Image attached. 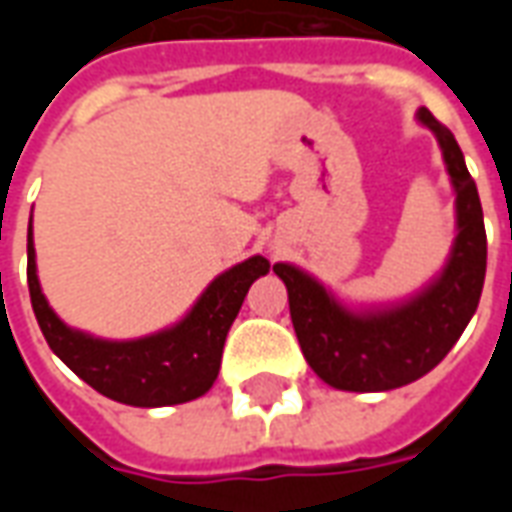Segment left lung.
Here are the masks:
<instances>
[{
	"mask_svg": "<svg viewBox=\"0 0 512 512\" xmlns=\"http://www.w3.org/2000/svg\"><path fill=\"white\" fill-rule=\"evenodd\" d=\"M417 117L439 139L455 186L458 235L439 277L397 307L354 312L301 268L274 266L288 288L290 321L304 359L334 389L386 392L417 381L450 354L480 304L488 257L480 194L450 128L425 106Z\"/></svg>",
	"mask_w": 512,
	"mask_h": 512,
	"instance_id": "obj_1",
	"label": "left lung"
}]
</instances>
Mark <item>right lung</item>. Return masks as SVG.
<instances>
[{"mask_svg":"<svg viewBox=\"0 0 512 512\" xmlns=\"http://www.w3.org/2000/svg\"><path fill=\"white\" fill-rule=\"evenodd\" d=\"M268 268L266 257H249L213 279L189 315L172 329L117 343L76 332L54 315L38 282L32 224L27 230L29 299L46 343L95 392L126 406H175L205 395L219 376L224 340L246 290Z\"/></svg>","mask_w":512,"mask_h":512,"instance_id":"obj_1","label":"right lung"}]
</instances>
